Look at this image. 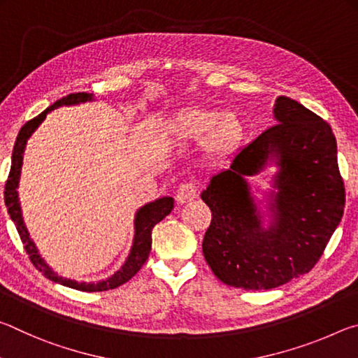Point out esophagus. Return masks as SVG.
<instances>
[{
    "label": "esophagus",
    "mask_w": 358,
    "mask_h": 358,
    "mask_svg": "<svg viewBox=\"0 0 358 358\" xmlns=\"http://www.w3.org/2000/svg\"><path fill=\"white\" fill-rule=\"evenodd\" d=\"M197 186L194 183H183L180 185V187L177 189V194H175V199H177L178 203H186L191 202L194 199L197 197Z\"/></svg>",
    "instance_id": "obj_1"
}]
</instances>
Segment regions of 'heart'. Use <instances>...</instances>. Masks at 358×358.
Here are the masks:
<instances>
[{
	"label": "heart",
	"mask_w": 358,
	"mask_h": 358,
	"mask_svg": "<svg viewBox=\"0 0 358 358\" xmlns=\"http://www.w3.org/2000/svg\"><path fill=\"white\" fill-rule=\"evenodd\" d=\"M167 132L178 142H196L203 136V155L211 159H226L238 148L243 124L232 112L191 107L169 118Z\"/></svg>",
	"instance_id": "b5f03b06"
}]
</instances>
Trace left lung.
<instances>
[{
    "label": "left lung",
    "mask_w": 358,
    "mask_h": 358,
    "mask_svg": "<svg viewBox=\"0 0 358 358\" xmlns=\"http://www.w3.org/2000/svg\"><path fill=\"white\" fill-rule=\"evenodd\" d=\"M273 118L278 124L241 148L201 194L211 210L205 260L217 280L245 290L273 289L308 273L346 202L330 124L286 96L276 98ZM266 166L277 172L259 199L247 178Z\"/></svg>",
    "instance_id": "8db88e82"
}]
</instances>
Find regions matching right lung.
<instances>
[{
  "label": "right lung",
  "instance_id": "1",
  "mask_svg": "<svg viewBox=\"0 0 358 358\" xmlns=\"http://www.w3.org/2000/svg\"><path fill=\"white\" fill-rule=\"evenodd\" d=\"M93 101H94L93 93L69 94L66 96V98L57 101L53 106L47 107L44 112L38 115L36 118H33L31 121H28V123L20 129L19 136H17L14 151H12L10 173L4 189L6 208H8V213L10 216L12 222L15 224L17 232L20 235L22 243L25 245V250L28 252L29 259H31L33 265L50 281L62 284V286H66V287L76 289V290H83V292H102V290L115 289L121 286V284H124L126 281H129L131 278L141 270V266L145 264V260L148 259V254L151 251V230H153V227L157 222L164 220V217L173 210V197L164 196V197L155 199L153 202L142 205V207L136 211L134 238H132V245H131L128 257L124 259V262L121 264L120 268L110 276H107L106 280L87 282V281H76V280H71V278L59 276L57 271L45 262L44 257L41 256L38 246L34 245L33 238L29 237L25 221H23L22 205L19 199V185H20L23 156H25L27 143L36 132V129L42 124V121L47 118V115L52 110H55V108H59L63 106H78V104H85V102H93Z\"/></svg>",
  "mask_w": 358,
  "mask_h": 358
}]
</instances>
